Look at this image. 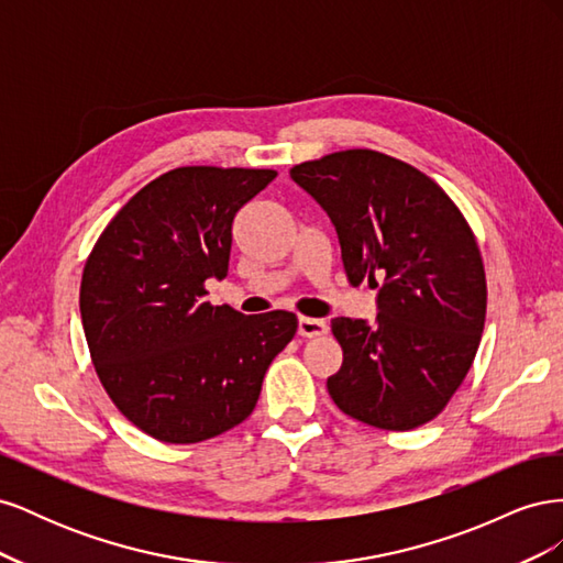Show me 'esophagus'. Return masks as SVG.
<instances>
[{
	"instance_id": "obj_1",
	"label": "esophagus",
	"mask_w": 563,
	"mask_h": 563,
	"mask_svg": "<svg viewBox=\"0 0 563 563\" xmlns=\"http://www.w3.org/2000/svg\"><path fill=\"white\" fill-rule=\"evenodd\" d=\"M327 331H329V323L323 319H312V317L298 319V335H302V338H317Z\"/></svg>"
}]
</instances>
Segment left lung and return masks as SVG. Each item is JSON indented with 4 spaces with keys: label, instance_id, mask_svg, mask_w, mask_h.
Returning <instances> with one entry per match:
<instances>
[{
    "label": "left lung",
    "instance_id": "1",
    "mask_svg": "<svg viewBox=\"0 0 563 563\" xmlns=\"http://www.w3.org/2000/svg\"><path fill=\"white\" fill-rule=\"evenodd\" d=\"M327 211L352 284L378 288L376 321L335 317L343 366L327 380L340 411L413 430L444 411L484 333L486 275L463 213L411 164L345 150L291 168Z\"/></svg>",
    "mask_w": 563,
    "mask_h": 563
}]
</instances>
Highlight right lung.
<instances>
[{
    "instance_id": "add662e5",
    "label": "right lung",
    "mask_w": 563,
    "mask_h": 563,
    "mask_svg": "<svg viewBox=\"0 0 563 563\" xmlns=\"http://www.w3.org/2000/svg\"><path fill=\"white\" fill-rule=\"evenodd\" d=\"M277 178L269 168H174L135 192L84 265L79 310L100 383L135 428L197 444L251 416L294 312L207 302L225 279L232 220Z\"/></svg>"
}]
</instances>
